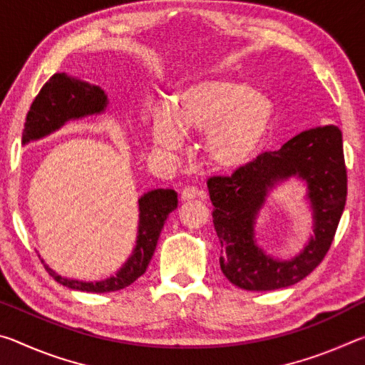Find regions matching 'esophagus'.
<instances>
[{"label":"esophagus","instance_id":"1","mask_svg":"<svg viewBox=\"0 0 365 365\" xmlns=\"http://www.w3.org/2000/svg\"><path fill=\"white\" fill-rule=\"evenodd\" d=\"M193 197H201V200H205L206 191L205 190H197L196 187H187L183 190V193H182L183 201H190V200H193Z\"/></svg>","mask_w":365,"mask_h":365}]
</instances>
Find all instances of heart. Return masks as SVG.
<instances>
[{
  "label": "heart",
  "instance_id": "obj_1",
  "mask_svg": "<svg viewBox=\"0 0 365 365\" xmlns=\"http://www.w3.org/2000/svg\"><path fill=\"white\" fill-rule=\"evenodd\" d=\"M272 122V104L250 85L233 80H206L178 96L174 115L159 110L153 135L163 150L182 146L180 128L207 130V153L214 163L235 168L257 153Z\"/></svg>",
  "mask_w": 365,
  "mask_h": 365
}]
</instances>
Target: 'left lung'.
Here are the masks:
<instances>
[{"instance_id": "1", "label": "left lung", "mask_w": 365, "mask_h": 365, "mask_svg": "<svg viewBox=\"0 0 365 365\" xmlns=\"http://www.w3.org/2000/svg\"><path fill=\"white\" fill-rule=\"evenodd\" d=\"M292 176L307 183L313 228L305 248L285 257L265 250L255 235L269 190ZM207 188L227 279L251 292L294 285L324 261L341 219L348 195L341 130L336 125L309 128L279 151L259 154L228 175L209 177Z\"/></svg>"}]
</instances>
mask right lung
Returning <instances> with one entry per match:
<instances>
[{"label": "right lung", "mask_w": 365, "mask_h": 365, "mask_svg": "<svg viewBox=\"0 0 365 365\" xmlns=\"http://www.w3.org/2000/svg\"><path fill=\"white\" fill-rule=\"evenodd\" d=\"M106 95L96 85L67 77L66 73H54L41 86L38 95L30 106L22 132V143L45 137L64 125V122L78 119L86 114H96L106 108ZM140 224L137 242L132 255L120 269L113 272L106 279L83 282L66 279L45 265L48 274L63 285L90 293H108L122 289L140 279L146 272L148 264L156 250L160 230L168 215L177 207V193L174 190H154L141 196Z\"/></svg>", "instance_id": "add662e5"}]
</instances>
